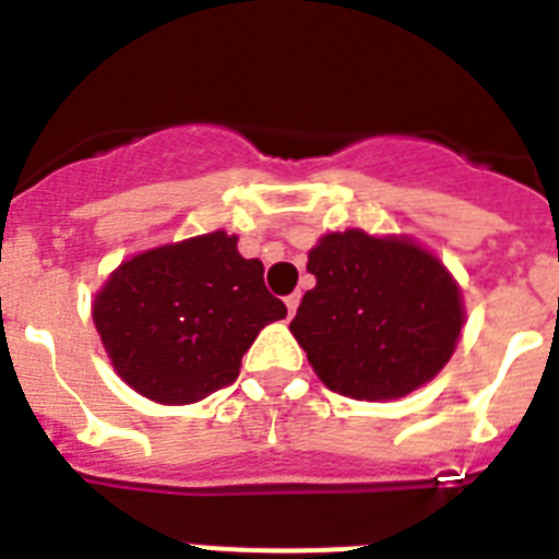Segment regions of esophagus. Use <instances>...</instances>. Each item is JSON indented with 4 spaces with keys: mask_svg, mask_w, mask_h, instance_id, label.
<instances>
[{
    "mask_svg": "<svg viewBox=\"0 0 559 559\" xmlns=\"http://www.w3.org/2000/svg\"><path fill=\"white\" fill-rule=\"evenodd\" d=\"M285 305H288V316H294L296 308H299V294H290L288 299H285Z\"/></svg>",
    "mask_w": 559,
    "mask_h": 559,
    "instance_id": "esophagus-1",
    "label": "esophagus"
}]
</instances>
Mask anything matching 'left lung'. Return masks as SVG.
Returning <instances> with one entry per match:
<instances>
[{
  "mask_svg": "<svg viewBox=\"0 0 559 559\" xmlns=\"http://www.w3.org/2000/svg\"><path fill=\"white\" fill-rule=\"evenodd\" d=\"M316 288L290 333L324 386L353 400H397L442 372L464 328L462 288L408 235L330 231L308 251Z\"/></svg>",
  "mask_w": 559,
  "mask_h": 559,
  "instance_id": "left-lung-1",
  "label": "left lung"
}]
</instances>
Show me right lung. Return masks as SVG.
I'll list each match as a JSON object with an SVG mask.
<instances>
[{
  "mask_svg": "<svg viewBox=\"0 0 559 559\" xmlns=\"http://www.w3.org/2000/svg\"><path fill=\"white\" fill-rule=\"evenodd\" d=\"M288 316L263 263L224 229L122 260L92 302L114 372L162 406H190L229 386L257 333Z\"/></svg>",
  "mask_w": 559,
  "mask_h": 559,
  "instance_id": "add662e5",
  "label": "right lung"
}]
</instances>
